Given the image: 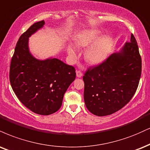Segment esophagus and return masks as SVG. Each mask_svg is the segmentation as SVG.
<instances>
[{
  "mask_svg": "<svg viewBox=\"0 0 150 150\" xmlns=\"http://www.w3.org/2000/svg\"><path fill=\"white\" fill-rule=\"evenodd\" d=\"M82 72L80 71V70H77L76 71V75H77V77H81L82 76Z\"/></svg>",
  "mask_w": 150,
  "mask_h": 150,
  "instance_id": "esophagus-1",
  "label": "esophagus"
}]
</instances>
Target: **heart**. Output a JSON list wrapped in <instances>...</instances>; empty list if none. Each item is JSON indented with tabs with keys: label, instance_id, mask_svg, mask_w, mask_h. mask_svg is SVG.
Here are the masks:
<instances>
[{
	"label": "heart",
	"instance_id": "obj_1",
	"mask_svg": "<svg viewBox=\"0 0 150 150\" xmlns=\"http://www.w3.org/2000/svg\"><path fill=\"white\" fill-rule=\"evenodd\" d=\"M100 34L101 32L98 29L85 30L79 33L75 40V45L77 48L90 45L84 54L86 61L90 64H98L103 61L110 52L112 46V40L110 36H104L98 40ZM67 52L72 59L77 58L76 49L71 45L68 46Z\"/></svg>",
	"mask_w": 150,
	"mask_h": 150
}]
</instances>
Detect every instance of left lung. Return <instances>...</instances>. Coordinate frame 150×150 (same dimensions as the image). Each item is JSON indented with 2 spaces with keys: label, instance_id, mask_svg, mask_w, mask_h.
Masks as SVG:
<instances>
[{
  "label": "left lung",
  "instance_id": "left-lung-1",
  "mask_svg": "<svg viewBox=\"0 0 150 150\" xmlns=\"http://www.w3.org/2000/svg\"><path fill=\"white\" fill-rule=\"evenodd\" d=\"M142 71L138 43L131 34L130 42L119 52L84 73L86 107L96 116L112 115L130 101L138 86Z\"/></svg>",
  "mask_w": 150,
  "mask_h": 150
}]
</instances>
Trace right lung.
I'll list each match as a JSON object with an SVG mask.
<instances>
[{
    "label": "right lung",
    "instance_id": "1",
    "mask_svg": "<svg viewBox=\"0 0 150 150\" xmlns=\"http://www.w3.org/2000/svg\"><path fill=\"white\" fill-rule=\"evenodd\" d=\"M44 24V20L38 21L20 36L10 64V81L23 105L36 114L49 115L61 108L76 73L73 66L59 59L39 60L30 54L28 38Z\"/></svg>",
    "mask_w": 150,
    "mask_h": 150
}]
</instances>
